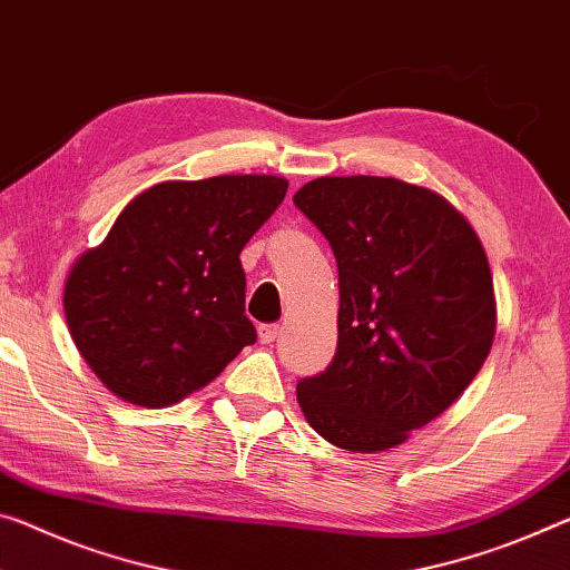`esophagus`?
Masks as SVG:
<instances>
[{
  "instance_id": "obj_1",
  "label": "esophagus",
  "mask_w": 570,
  "mask_h": 570,
  "mask_svg": "<svg viewBox=\"0 0 570 570\" xmlns=\"http://www.w3.org/2000/svg\"><path fill=\"white\" fill-rule=\"evenodd\" d=\"M276 334H278L276 324H261V327H258V340L264 342V345H271V342L276 340Z\"/></svg>"
}]
</instances>
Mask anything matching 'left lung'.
<instances>
[{
    "instance_id": "8db88e82",
    "label": "left lung",
    "mask_w": 570,
    "mask_h": 570,
    "mask_svg": "<svg viewBox=\"0 0 570 570\" xmlns=\"http://www.w3.org/2000/svg\"><path fill=\"white\" fill-rule=\"evenodd\" d=\"M294 205L330 240L340 274L337 352L296 385L330 444H403L462 395L492 350L487 253L462 213L395 177H320Z\"/></svg>"
}]
</instances>
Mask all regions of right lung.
<instances>
[{
	"label": "right lung",
	"mask_w": 570,
	"mask_h": 570,
	"mask_svg": "<svg viewBox=\"0 0 570 570\" xmlns=\"http://www.w3.org/2000/svg\"><path fill=\"white\" fill-rule=\"evenodd\" d=\"M286 189L274 175L155 185L76 261L62 296L68 330L108 391L165 409L256 342L240 250Z\"/></svg>",
	"instance_id": "right-lung-1"
}]
</instances>
